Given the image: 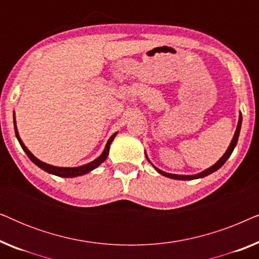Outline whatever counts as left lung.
<instances>
[{
	"mask_svg": "<svg viewBox=\"0 0 259 259\" xmlns=\"http://www.w3.org/2000/svg\"><path fill=\"white\" fill-rule=\"evenodd\" d=\"M242 113H239V119H238V125H237V128H236V132H235V136H233L231 143H230V146L228 147V150H226V152L224 154H223V157L219 159V160L215 162L214 165H212L211 167H208L206 169H204L203 172L198 173V175H192V176H184V175H172V173H167V172H164L161 171V169H159L155 167V166L152 164V162L150 161V159H148L147 154H146V158L147 160L151 162L152 165H153V167L155 168V171H157L158 173H160V175L167 177V178H171V179H177V180H193V179H198V178H204V177H206L208 175H211V173H213L217 171V169H219L222 167L223 165L225 164V161L228 160V159L230 158V155H231V153L233 152V150H235L236 145H237V141H238V137H239V132H240V127H242Z\"/></svg>",
	"mask_w": 259,
	"mask_h": 259,
	"instance_id": "1",
	"label": "left lung"
}]
</instances>
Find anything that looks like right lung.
I'll use <instances>...</instances> for the list:
<instances>
[{"label": "right lung", "mask_w": 259, "mask_h": 259, "mask_svg": "<svg viewBox=\"0 0 259 259\" xmlns=\"http://www.w3.org/2000/svg\"><path fill=\"white\" fill-rule=\"evenodd\" d=\"M14 128H15V134H16L17 140H19V143L21 145V147H22V150L26 152L28 158H29L35 165L44 169V171L51 173V175L58 176V177H63V178H74V177L83 176V175H86V173H90L91 171H93V169L97 168L99 165H101L102 162H104L106 159H107V155H108V152H109V146H111L113 139H114L116 133H118V132L114 133L111 138H109L107 144H106V147H105L104 152H102V153L99 155L97 159H94L93 161L88 162V164H86V165L77 166V167H59V166H53V165L46 164V162L38 160V159L35 157V155L31 153L29 150H28V148L26 147V145L23 144V141L21 140V138H20L19 131H17V127H16L15 114H14Z\"/></svg>", "instance_id": "obj_1"}]
</instances>
